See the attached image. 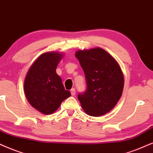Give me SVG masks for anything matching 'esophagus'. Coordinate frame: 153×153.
<instances>
[{"label":"esophagus","instance_id":"1","mask_svg":"<svg viewBox=\"0 0 153 153\" xmlns=\"http://www.w3.org/2000/svg\"><path fill=\"white\" fill-rule=\"evenodd\" d=\"M71 95L72 96H74L75 94V90L74 88H72L71 90Z\"/></svg>","mask_w":153,"mask_h":153}]
</instances>
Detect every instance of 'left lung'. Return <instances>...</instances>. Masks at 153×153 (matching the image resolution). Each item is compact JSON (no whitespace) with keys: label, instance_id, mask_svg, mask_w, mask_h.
<instances>
[{"label":"left lung","instance_id":"left-lung-1","mask_svg":"<svg viewBox=\"0 0 153 153\" xmlns=\"http://www.w3.org/2000/svg\"><path fill=\"white\" fill-rule=\"evenodd\" d=\"M86 78L87 90L79 94L78 100L87 114L100 117L111 111L122 94L124 78L114 58L102 49L75 52Z\"/></svg>","mask_w":153,"mask_h":153}]
</instances>
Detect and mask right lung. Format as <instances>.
<instances>
[{
    "label": "right lung",
    "mask_w": 153,
    "mask_h": 153,
    "mask_svg": "<svg viewBox=\"0 0 153 153\" xmlns=\"http://www.w3.org/2000/svg\"><path fill=\"white\" fill-rule=\"evenodd\" d=\"M63 53L49 51L41 54L31 65L24 81L25 97L31 105L43 114H51L63 100L71 96L56 72Z\"/></svg>",
    "instance_id": "add662e5"
}]
</instances>
